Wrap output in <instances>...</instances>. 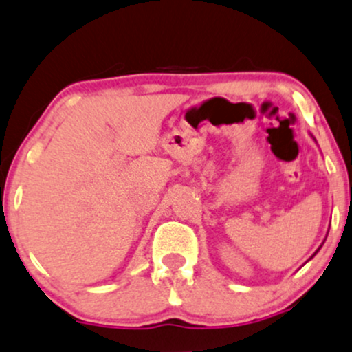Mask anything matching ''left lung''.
Instances as JSON below:
<instances>
[{
	"label": "left lung",
	"instance_id": "8db88e82",
	"mask_svg": "<svg viewBox=\"0 0 352 352\" xmlns=\"http://www.w3.org/2000/svg\"><path fill=\"white\" fill-rule=\"evenodd\" d=\"M320 247H322V245H320ZM320 247H319V249H320ZM319 249H318V250H316V252H314V256H316V254H318V252H319ZM314 256H312V257H314Z\"/></svg>",
	"mask_w": 352,
	"mask_h": 352
}]
</instances>
